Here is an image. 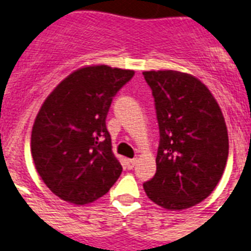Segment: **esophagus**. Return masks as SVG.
I'll list each match as a JSON object with an SVG mask.
<instances>
[{"label":"esophagus","instance_id":"1","mask_svg":"<svg viewBox=\"0 0 251 251\" xmlns=\"http://www.w3.org/2000/svg\"><path fill=\"white\" fill-rule=\"evenodd\" d=\"M136 158H132V160H127V169H132L136 165Z\"/></svg>","mask_w":251,"mask_h":251}]
</instances>
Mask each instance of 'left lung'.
I'll return each mask as SVG.
<instances>
[{
    "instance_id": "1",
    "label": "left lung",
    "mask_w": 251,
    "mask_h": 251,
    "mask_svg": "<svg viewBox=\"0 0 251 251\" xmlns=\"http://www.w3.org/2000/svg\"><path fill=\"white\" fill-rule=\"evenodd\" d=\"M143 76L160 130L157 170L144 191L164 209H188L213 192L225 172L229 148L225 117L196 77L178 71H147Z\"/></svg>"
}]
</instances>
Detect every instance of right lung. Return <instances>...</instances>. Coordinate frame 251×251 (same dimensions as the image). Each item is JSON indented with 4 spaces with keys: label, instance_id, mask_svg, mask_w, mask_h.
<instances>
[{
    "label": "right lung",
    "instance_id": "obj_1",
    "mask_svg": "<svg viewBox=\"0 0 251 251\" xmlns=\"http://www.w3.org/2000/svg\"><path fill=\"white\" fill-rule=\"evenodd\" d=\"M134 76L130 69L90 66L64 78L34 120L30 151L50 191L75 205L104 196L121 175L105 126L112 99Z\"/></svg>",
    "mask_w": 251,
    "mask_h": 251
}]
</instances>
